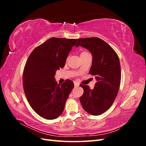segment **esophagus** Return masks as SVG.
<instances>
[{
    "mask_svg": "<svg viewBox=\"0 0 146 146\" xmlns=\"http://www.w3.org/2000/svg\"><path fill=\"white\" fill-rule=\"evenodd\" d=\"M79 86V83L76 82H74V86L75 87H78Z\"/></svg>",
    "mask_w": 146,
    "mask_h": 146,
    "instance_id": "esophagus-1",
    "label": "esophagus"
}]
</instances>
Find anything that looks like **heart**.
<instances>
[{
	"instance_id": "heart-1",
	"label": "heart",
	"mask_w": 146,
	"mask_h": 146,
	"mask_svg": "<svg viewBox=\"0 0 146 146\" xmlns=\"http://www.w3.org/2000/svg\"><path fill=\"white\" fill-rule=\"evenodd\" d=\"M83 53H84V52H83Z\"/></svg>"
}]
</instances>
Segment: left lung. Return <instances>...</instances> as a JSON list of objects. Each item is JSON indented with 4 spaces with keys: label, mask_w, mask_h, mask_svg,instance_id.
<instances>
[{
    "label": "left lung",
    "mask_w": 146,
    "mask_h": 146,
    "mask_svg": "<svg viewBox=\"0 0 146 146\" xmlns=\"http://www.w3.org/2000/svg\"><path fill=\"white\" fill-rule=\"evenodd\" d=\"M79 46L91 53L92 64L89 73L97 80L92 90L80 85L84 92L80 101L87 113L98 116L110 108L117 95L121 78L120 61L113 48L99 38L78 39L76 46Z\"/></svg>",
    "instance_id": "obj_1"
}]
</instances>
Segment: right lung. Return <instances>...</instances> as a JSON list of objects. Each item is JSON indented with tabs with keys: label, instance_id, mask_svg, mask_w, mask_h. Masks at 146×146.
Listing matches in <instances>:
<instances>
[{
	"label": "right lung",
	"instance_id": "add662e5",
	"mask_svg": "<svg viewBox=\"0 0 146 146\" xmlns=\"http://www.w3.org/2000/svg\"><path fill=\"white\" fill-rule=\"evenodd\" d=\"M78 39L51 38L31 53L23 72V88L31 107L46 119L59 117L74 86L66 80L61 85L54 77L65 66L66 58Z\"/></svg>",
	"mask_w": 146,
	"mask_h": 146
}]
</instances>
